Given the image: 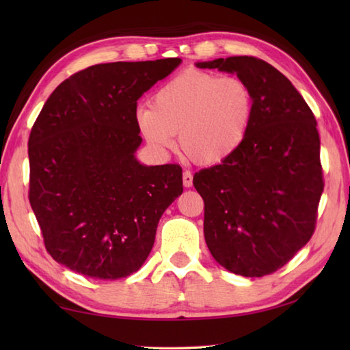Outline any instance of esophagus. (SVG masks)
Listing matches in <instances>:
<instances>
[{
  "mask_svg": "<svg viewBox=\"0 0 350 350\" xmlns=\"http://www.w3.org/2000/svg\"><path fill=\"white\" fill-rule=\"evenodd\" d=\"M183 187L185 188L192 187V173L188 170L183 171Z\"/></svg>",
  "mask_w": 350,
  "mask_h": 350,
  "instance_id": "esophagus-1",
  "label": "esophagus"
}]
</instances>
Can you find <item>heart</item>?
I'll return each instance as SVG.
<instances>
[{"label":"heart","instance_id":"obj_1","mask_svg":"<svg viewBox=\"0 0 350 350\" xmlns=\"http://www.w3.org/2000/svg\"><path fill=\"white\" fill-rule=\"evenodd\" d=\"M254 96L237 77L187 70L153 96L152 107L137 109V123L153 150L167 154L179 133L182 152L197 163H218L247 137Z\"/></svg>","mask_w":350,"mask_h":350}]
</instances>
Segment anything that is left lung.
Segmentation results:
<instances>
[{
	"label": "left lung",
	"mask_w": 350,
	"mask_h": 350,
	"mask_svg": "<svg viewBox=\"0 0 350 350\" xmlns=\"http://www.w3.org/2000/svg\"><path fill=\"white\" fill-rule=\"evenodd\" d=\"M236 73L254 109L243 143L194 174L204 202V239L227 271L263 277L281 269L314 233L323 192L317 122L293 84L257 57L198 63Z\"/></svg>",
	"instance_id": "1"
}]
</instances>
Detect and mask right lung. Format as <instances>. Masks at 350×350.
I'll use <instances>...</instances> for the list:
<instances>
[{
  "mask_svg": "<svg viewBox=\"0 0 350 350\" xmlns=\"http://www.w3.org/2000/svg\"><path fill=\"white\" fill-rule=\"evenodd\" d=\"M180 58L96 64L44 102L28 138V198L44 248L85 277L137 272L167 207L183 192L177 163L135 159L137 100Z\"/></svg>",
  "mask_w": 350,
  "mask_h": 350,
  "instance_id": "1",
  "label": "right lung"
}]
</instances>
